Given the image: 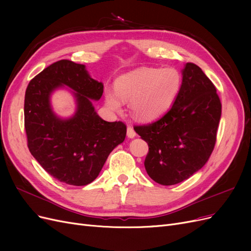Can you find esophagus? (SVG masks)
<instances>
[{"label": "esophagus", "mask_w": 251, "mask_h": 251, "mask_svg": "<svg viewBox=\"0 0 251 251\" xmlns=\"http://www.w3.org/2000/svg\"><path fill=\"white\" fill-rule=\"evenodd\" d=\"M126 135H127L128 138H134L135 137L136 132L134 131L133 126H127V128H126Z\"/></svg>", "instance_id": "34e87169"}]
</instances>
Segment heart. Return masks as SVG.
Returning a JSON list of instances; mask_svg holds the SVG:
<instances>
[{
    "label": "heart",
    "mask_w": 251,
    "mask_h": 251,
    "mask_svg": "<svg viewBox=\"0 0 251 251\" xmlns=\"http://www.w3.org/2000/svg\"><path fill=\"white\" fill-rule=\"evenodd\" d=\"M182 83L175 68H140L116 80V92L107 91L108 107L123 111V100H131L134 117L142 121L154 120L168 111L176 100Z\"/></svg>",
    "instance_id": "b5f03b06"
}]
</instances>
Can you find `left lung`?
Returning a JSON list of instances; mask_svg holds the SVG:
<instances>
[{"mask_svg":"<svg viewBox=\"0 0 251 251\" xmlns=\"http://www.w3.org/2000/svg\"><path fill=\"white\" fill-rule=\"evenodd\" d=\"M221 110L214 83L200 67L187 63L172 108L154 123L134 126L149 144L144 160L149 176L174 185L202 169L215 148Z\"/></svg>","mask_w":251,"mask_h":251,"instance_id":"1","label":"left lung"}]
</instances>
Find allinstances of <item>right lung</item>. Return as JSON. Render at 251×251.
Listing matches in <instances>:
<instances>
[{
  "label": "right lung",
  "mask_w": 251,
  "mask_h": 251,
  "mask_svg": "<svg viewBox=\"0 0 251 251\" xmlns=\"http://www.w3.org/2000/svg\"><path fill=\"white\" fill-rule=\"evenodd\" d=\"M66 85L75 91L77 111L60 119L50 108L52 91ZM103 93L102 82L90 76L85 65L62 59L30 80L24 115L28 149L42 168L64 183L82 186L94 181L111 151L124 142L126 126L109 123L96 113L93 100Z\"/></svg>",
  "instance_id": "right-lung-1"
}]
</instances>
